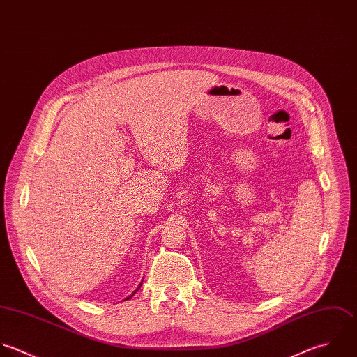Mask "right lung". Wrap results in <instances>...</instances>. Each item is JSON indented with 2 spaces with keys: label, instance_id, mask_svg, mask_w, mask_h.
Instances as JSON below:
<instances>
[{
  "label": "right lung",
  "instance_id": "add662e5",
  "mask_svg": "<svg viewBox=\"0 0 357 357\" xmlns=\"http://www.w3.org/2000/svg\"><path fill=\"white\" fill-rule=\"evenodd\" d=\"M140 287H142V285H140ZM140 287H139V288H140ZM139 288H137V289H139ZM137 289H136V291H137ZM136 291H135V292H136ZM135 292H133V294H135ZM130 296H132V295H130Z\"/></svg>",
  "mask_w": 357,
  "mask_h": 357
}]
</instances>
